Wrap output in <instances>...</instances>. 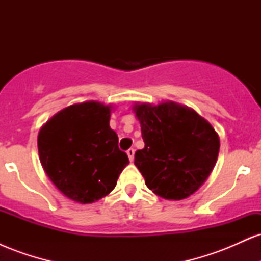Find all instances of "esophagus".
I'll return each mask as SVG.
<instances>
[{
    "mask_svg": "<svg viewBox=\"0 0 261 261\" xmlns=\"http://www.w3.org/2000/svg\"><path fill=\"white\" fill-rule=\"evenodd\" d=\"M126 153L128 155V160L133 162L134 161V157H135V149L134 148H128L127 151H126Z\"/></svg>",
    "mask_w": 261,
    "mask_h": 261,
    "instance_id": "esophagus-1",
    "label": "esophagus"
}]
</instances>
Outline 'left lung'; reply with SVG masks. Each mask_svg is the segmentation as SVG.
Masks as SVG:
<instances>
[{"label":"left lung","mask_w":261,"mask_h":261,"mask_svg":"<svg viewBox=\"0 0 261 261\" xmlns=\"http://www.w3.org/2000/svg\"><path fill=\"white\" fill-rule=\"evenodd\" d=\"M145 148L135 166L148 189L163 199L181 200L195 193L216 164L220 139L199 114L175 103L135 107Z\"/></svg>","instance_id":"obj_1"}]
</instances>
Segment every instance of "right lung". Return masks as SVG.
Returning <instances> with one entry per match:
<instances>
[{
    "mask_svg": "<svg viewBox=\"0 0 261 261\" xmlns=\"http://www.w3.org/2000/svg\"><path fill=\"white\" fill-rule=\"evenodd\" d=\"M109 119V107L87 101L61 110L39 133V157L45 173L74 201L91 203L108 195L128 164Z\"/></svg>",
    "mask_w": 261,
    "mask_h": 261,
    "instance_id": "obj_1",
    "label": "right lung"
}]
</instances>
